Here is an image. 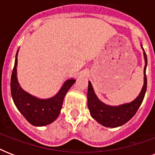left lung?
<instances>
[{
    "instance_id": "left-lung-1",
    "label": "left lung",
    "mask_w": 155,
    "mask_h": 155,
    "mask_svg": "<svg viewBox=\"0 0 155 155\" xmlns=\"http://www.w3.org/2000/svg\"><path fill=\"white\" fill-rule=\"evenodd\" d=\"M141 47L143 50V55L145 59L144 67V84L139 95L133 101L125 103L120 105L113 106L108 105L100 101L95 93L92 85L88 81L87 87V107L90 111V114L93 119L97 122L105 127L116 128L124 125L128 122L137 113V109L142 104L145 94L147 92V80L146 75V70L147 66V57L145 51L141 44Z\"/></svg>"
}]
</instances>
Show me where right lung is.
Instances as JSON below:
<instances>
[{
	"label": "right lung",
	"instance_id": "obj_1",
	"mask_svg": "<svg viewBox=\"0 0 155 155\" xmlns=\"http://www.w3.org/2000/svg\"><path fill=\"white\" fill-rule=\"evenodd\" d=\"M18 50L11 76L10 88L13 102L24 117L35 126H44L56 120L60 113L63 99L75 80L69 79L63 83L57 94L47 99H40L32 96L21 87L17 77Z\"/></svg>",
	"mask_w": 155,
	"mask_h": 155
}]
</instances>
